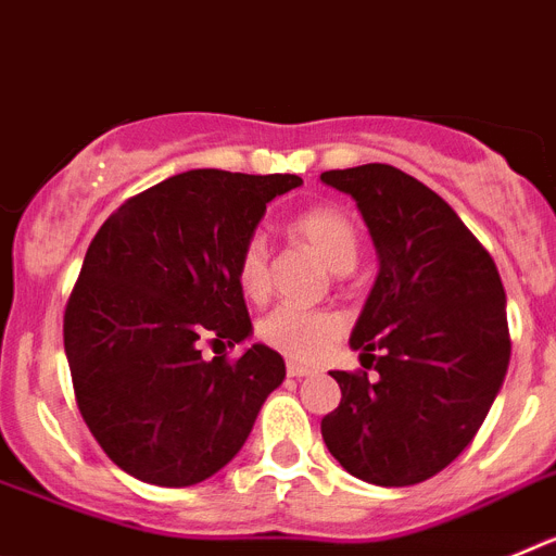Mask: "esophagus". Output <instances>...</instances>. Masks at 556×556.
Instances as JSON below:
<instances>
[{
    "label": "esophagus",
    "mask_w": 556,
    "mask_h": 556,
    "mask_svg": "<svg viewBox=\"0 0 556 556\" xmlns=\"http://www.w3.org/2000/svg\"><path fill=\"white\" fill-rule=\"evenodd\" d=\"M287 372L289 378H306V376H314V367H306V365H298V362H289L287 365Z\"/></svg>",
    "instance_id": "esophagus-1"
}]
</instances>
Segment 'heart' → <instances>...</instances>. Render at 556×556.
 I'll use <instances>...</instances> for the list:
<instances>
[{
    "instance_id": "obj_1",
    "label": "heart",
    "mask_w": 556,
    "mask_h": 556,
    "mask_svg": "<svg viewBox=\"0 0 556 556\" xmlns=\"http://www.w3.org/2000/svg\"><path fill=\"white\" fill-rule=\"evenodd\" d=\"M292 233L320 255L328 269L345 275L356 267L358 233L345 211L333 205H312L292 219ZM236 283L250 301H264L269 294V250L264 236L244 239L236 258ZM345 331L342 317L326 308L278 306L258 323L264 345L298 362L323 358Z\"/></svg>"
}]
</instances>
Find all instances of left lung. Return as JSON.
<instances>
[{
  "instance_id": "8db88e82",
  "label": "left lung",
  "mask_w": 556,
  "mask_h": 556,
  "mask_svg": "<svg viewBox=\"0 0 556 556\" xmlns=\"http://www.w3.org/2000/svg\"><path fill=\"white\" fill-rule=\"evenodd\" d=\"M356 200L378 278L351 333L367 372L333 370L323 440L378 488L431 479L468 448L509 365L507 294L490 253L437 191L390 164L323 172Z\"/></svg>"
}]
</instances>
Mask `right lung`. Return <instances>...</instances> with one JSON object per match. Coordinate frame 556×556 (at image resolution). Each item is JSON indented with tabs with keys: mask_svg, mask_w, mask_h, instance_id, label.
Returning a JSON list of instances; mask_svg holds the SVG:
<instances>
[{
	"mask_svg": "<svg viewBox=\"0 0 556 556\" xmlns=\"http://www.w3.org/2000/svg\"><path fill=\"white\" fill-rule=\"evenodd\" d=\"M298 175L189 169L113 211L88 244L63 314L77 409L125 473L189 488L223 470L287 376L250 345L205 358L203 342L253 333L236 258L269 200Z\"/></svg>",
	"mask_w": 556,
	"mask_h": 556,
	"instance_id": "1",
	"label": "right lung"
}]
</instances>
